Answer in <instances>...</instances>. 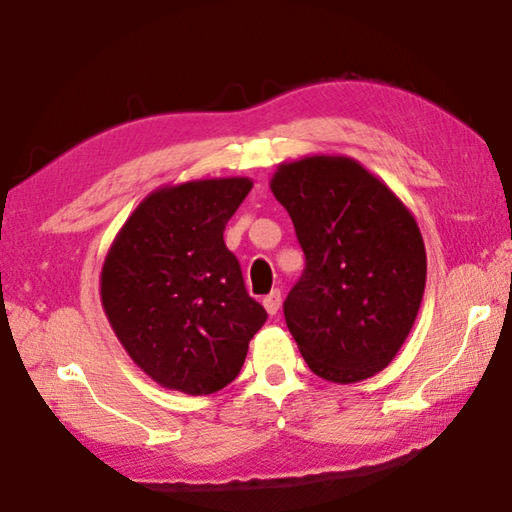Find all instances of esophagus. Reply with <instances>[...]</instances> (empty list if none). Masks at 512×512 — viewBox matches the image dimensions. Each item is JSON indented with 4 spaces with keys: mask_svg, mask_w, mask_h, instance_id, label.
Segmentation results:
<instances>
[{
    "mask_svg": "<svg viewBox=\"0 0 512 512\" xmlns=\"http://www.w3.org/2000/svg\"><path fill=\"white\" fill-rule=\"evenodd\" d=\"M280 306H282V293L280 291H273V293H268L264 297V309H266L268 315H275L277 311H280Z\"/></svg>",
    "mask_w": 512,
    "mask_h": 512,
    "instance_id": "esophagus-1",
    "label": "esophagus"
}]
</instances>
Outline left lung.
Listing matches in <instances>:
<instances>
[{"label":"left lung","instance_id":"1","mask_svg":"<svg viewBox=\"0 0 512 512\" xmlns=\"http://www.w3.org/2000/svg\"><path fill=\"white\" fill-rule=\"evenodd\" d=\"M271 192L306 255L284 318L306 365L351 385L394 360L421 309L427 259L410 208L345 154L280 163Z\"/></svg>","mask_w":512,"mask_h":512}]
</instances>
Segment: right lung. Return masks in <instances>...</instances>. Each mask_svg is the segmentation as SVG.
I'll list each match as a JSON object with an SVG mask.
<instances>
[{
	"label": "right lung",
	"mask_w": 512,
	"mask_h": 512,
	"mask_svg": "<svg viewBox=\"0 0 512 512\" xmlns=\"http://www.w3.org/2000/svg\"><path fill=\"white\" fill-rule=\"evenodd\" d=\"M250 188L248 176L161 185L107 250L102 311L127 356L165 389L190 396L224 389L266 322L224 244L228 219Z\"/></svg>",
	"instance_id": "right-lung-1"
}]
</instances>
